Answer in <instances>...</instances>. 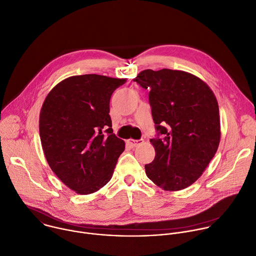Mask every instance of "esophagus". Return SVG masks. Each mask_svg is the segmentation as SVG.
Masks as SVG:
<instances>
[{"mask_svg": "<svg viewBox=\"0 0 256 256\" xmlns=\"http://www.w3.org/2000/svg\"><path fill=\"white\" fill-rule=\"evenodd\" d=\"M143 142H144V140H143V139H140V140L129 139V140H128V143H129V145H130L131 147H137V146L141 145Z\"/></svg>", "mask_w": 256, "mask_h": 256, "instance_id": "obj_1", "label": "esophagus"}]
</instances>
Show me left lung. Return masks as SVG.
Segmentation results:
<instances>
[{
  "label": "left lung",
  "instance_id": "left-lung-1",
  "mask_svg": "<svg viewBox=\"0 0 256 256\" xmlns=\"http://www.w3.org/2000/svg\"><path fill=\"white\" fill-rule=\"evenodd\" d=\"M149 90L156 130L163 138L150 142L153 162L147 177L165 191L192 185L214 157L220 142V116L216 97L199 77L180 70L141 71L134 79Z\"/></svg>",
  "mask_w": 256,
  "mask_h": 256
}]
</instances>
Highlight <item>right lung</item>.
Wrapping results in <instances>:
<instances>
[{
  "instance_id": "1",
  "label": "right lung",
  "mask_w": 256,
  "mask_h": 256,
  "mask_svg": "<svg viewBox=\"0 0 256 256\" xmlns=\"http://www.w3.org/2000/svg\"><path fill=\"white\" fill-rule=\"evenodd\" d=\"M127 79L71 76L47 95L39 118L41 144L56 176L77 194L94 193L114 173L125 142L109 115L112 93Z\"/></svg>"
}]
</instances>
